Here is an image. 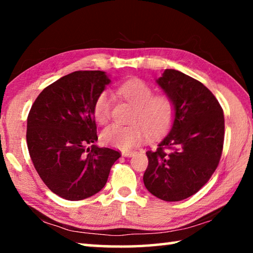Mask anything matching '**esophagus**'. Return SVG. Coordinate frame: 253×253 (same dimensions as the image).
Wrapping results in <instances>:
<instances>
[{
	"label": "esophagus",
	"instance_id": "obj_1",
	"mask_svg": "<svg viewBox=\"0 0 253 253\" xmlns=\"http://www.w3.org/2000/svg\"><path fill=\"white\" fill-rule=\"evenodd\" d=\"M135 153H136L135 151H123L122 155L125 156V157H130V156H134Z\"/></svg>",
	"mask_w": 253,
	"mask_h": 253
}]
</instances>
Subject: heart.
<instances>
[{
    "instance_id": "heart-1",
    "label": "heart",
    "mask_w": 253,
    "mask_h": 253,
    "mask_svg": "<svg viewBox=\"0 0 253 253\" xmlns=\"http://www.w3.org/2000/svg\"><path fill=\"white\" fill-rule=\"evenodd\" d=\"M118 92L135 106L132 121L135 125L122 126L114 124L101 132V142L123 151H129L149 136H160L172 125L175 114L174 102L166 95H154L151 85L144 80L134 78L125 81L118 88ZM113 97L108 92H101L93 105V117L100 125L110 119Z\"/></svg>"
}]
</instances>
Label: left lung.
<instances>
[{
	"label": "left lung",
	"mask_w": 253,
	"mask_h": 253,
	"mask_svg": "<svg viewBox=\"0 0 253 253\" xmlns=\"http://www.w3.org/2000/svg\"><path fill=\"white\" fill-rule=\"evenodd\" d=\"M156 83L173 100L175 115L169 135L146 152L143 179L154 196L176 202L200 191L219 165L224 115L213 93L181 71L166 69Z\"/></svg>",
	"instance_id": "8db88e82"
}]
</instances>
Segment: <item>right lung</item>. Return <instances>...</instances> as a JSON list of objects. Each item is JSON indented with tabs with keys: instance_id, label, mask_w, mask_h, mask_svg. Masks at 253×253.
<instances>
[{
	"instance_id": "add662e5",
	"label": "right lung",
	"mask_w": 253,
	"mask_h": 253,
	"mask_svg": "<svg viewBox=\"0 0 253 253\" xmlns=\"http://www.w3.org/2000/svg\"><path fill=\"white\" fill-rule=\"evenodd\" d=\"M109 83L104 71H75L44 88L30 110V157L43 183L62 199L80 201L98 193L121 157L115 149L93 145V105Z\"/></svg>"
}]
</instances>
